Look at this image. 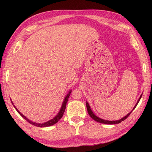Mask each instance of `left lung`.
<instances>
[{
    "label": "left lung",
    "instance_id": "obj_1",
    "mask_svg": "<svg viewBox=\"0 0 152 152\" xmlns=\"http://www.w3.org/2000/svg\"><path fill=\"white\" fill-rule=\"evenodd\" d=\"M142 94H141L139 99L137 100V102L136 104H135L134 108H133V109L132 110V111H131V112L129 113L127 115H126L124 117H123V118H122L121 119H120V120H118V121H107V120H104V119H102V118H101L97 117V116H96V115L93 112V111H92V110L91 109V107H90V106H89V103H87V102H86V107H87V112H88V113H89V115H90V117H91L92 118H93V119H94V120L95 121L98 122L102 123V124H119V123H121L122 121H124V120H126V119L129 116V115L131 114V113L133 111V110H134V109L136 108L137 104H138V103H139V102H140V100L141 98Z\"/></svg>",
    "mask_w": 152,
    "mask_h": 152
}]
</instances>
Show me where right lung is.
Segmentation results:
<instances>
[{
    "label": "right lung",
    "instance_id": "right-lung-1",
    "mask_svg": "<svg viewBox=\"0 0 152 152\" xmlns=\"http://www.w3.org/2000/svg\"><path fill=\"white\" fill-rule=\"evenodd\" d=\"M71 93H72V90H70V91L68 92V93L66 94V96L65 97V99H64L62 105H61V107L60 110H59V112L58 113V114L56 115L55 116L54 118H53L52 119H50V120H49V121H47V122H44V123H37V122H33V121H31L29 120V119L27 118H26L25 115H23L20 112H19V110H18L16 108V107H15V106L14 105V104H13V103H12V101L11 99V100L12 104L13 106H14V107H15V108L16 110V111L18 112V113H19L23 118H25L27 122H28L30 124H32V125H34V126H37V127H49V126L54 125V124H56V123L61 118V117H63V115L64 112H65V108H66V105L67 102H68V100L69 96H70Z\"/></svg>",
    "mask_w": 152,
    "mask_h": 152
}]
</instances>
